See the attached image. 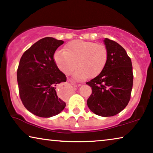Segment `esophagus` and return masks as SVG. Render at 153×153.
<instances>
[{
	"mask_svg": "<svg viewBox=\"0 0 153 153\" xmlns=\"http://www.w3.org/2000/svg\"><path fill=\"white\" fill-rule=\"evenodd\" d=\"M74 85V87L75 86V85ZM72 88L73 86L70 84V83H66V84L62 85V86L59 87V89H58L57 91V94L59 97L65 99V98L68 97V96L71 95Z\"/></svg>",
	"mask_w": 153,
	"mask_h": 153,
	"instance_id": "1",
	"label": "esophagus"
}]
</instances>
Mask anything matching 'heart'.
<instances>
[{"instance_id": "1", "label": "heart", "mask_w": 153, "mask_h": 153, "mask_svg": "<svg viewBox=\"0 0 153 153\" xmlns=\"http://www.w3.org/2000/svg\"><path fill=\"white\" fill-rule=\"evenodd\" d=\"M108 53L106 47L94 42L75 40L69 42L64 50H57L54 54V62L65 75L73 73V78L83 80L90 75L96 77L104 69L107 64Z\"/></svg>"}]
</instances>
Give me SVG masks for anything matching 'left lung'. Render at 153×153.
Masks as SVG:
<instances>
[{
	"label": "left lung",
	"instance_id": "left-lung-1",
	"mask_svg": "<svg viewBox=\"0 0 153 153\" xmlns=\"http://www.w3.org/2000/svg\"><path fill=\"white\" fill-rule=\"evenodd\" d=\"M103 42L108 53V62L102 72L86 83L92 89L87 103L96 115L111 117L127 105L134 76L131 59L125 49L108 38Z\"/></svg>",
	"mask_w": 153,
	"mask_h": 153
}]
</instances>
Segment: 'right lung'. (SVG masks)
<instances>
[{"instance_id": "1", "label": "right lung", "mask_w": 153, "mask_h": 153, "mask_svg": "<svg viewBox=\"0 0 153 153\" xmlns=\"http://www.w3.org/2000/svg\"><path fill=\"white\" fill-rule=\"evenodd\" d=\"M63 43L54 38H42L20 59L17 73L20 99L24 107L38 117L56 115L66 106L57 96L56 87L66 82V77L54 60V52Z\"/></svg>"}]
</instances>
